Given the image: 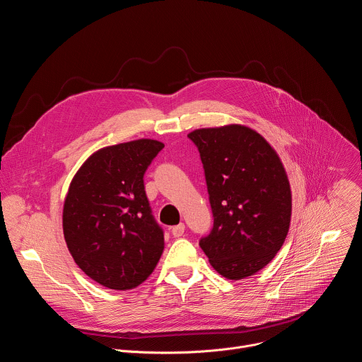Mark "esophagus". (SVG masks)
Returning <instances> with one entry per match:
<instances>
[{
	"label": "esophagus",
	"mask_w": 362,
	"mask_h": 362,
	"mask_svg": "<svg viewBox=\"0 0 362 362\" xmlns=\"http://www.w3.org/2000/svg\"><path fill=\"white\" fill-rule=\"evenodd\" d=\"M184 231H185V226L181 223V224H178V226H175V227H173L171 228V233H173V235L175 237V238H180V237H182V234H184Z\"/></svg>",
	"instance_id": "34e87169"
}]
</instances>
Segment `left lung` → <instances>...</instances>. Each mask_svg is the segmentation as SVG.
<instances>
[{
	"label": "left lung",
	"instance_id": "left-lung-1",
	"mask_svg": "<svg viewBox=\"0 0 362 362\" xmlns=\"http://www.w3.org/2000/svg\"><path fill=\"white\" fill-rule=\"evenodd\" d=\"M205 171L214 227L199 247L227 279L262 269L281 250L293 195L276 151L255 129L230 124L188 134Z\"/></svg>",
	"mask_w": 362,
	"mask_h": 362
}]
</instances>
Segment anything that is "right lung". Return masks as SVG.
<instances>
[{
	"mask_svg": "<svg viewBox=\"0 0 362 362\" xmlns=\"http://www.w3.org/2000/svg\"><path fill=\"white\" fill-rule=\"evenodd\" d=\"M164 148L141 138L91 154L64 199L62 231L76 264L110 290H132L156 269L164 233L144 189V173Z\"/></svg>",
	"mask_w": 362,
	"mask_h": 362,
	"instance_id": "right-lung-1",
	"label": "right lung"
}]
</instances>
